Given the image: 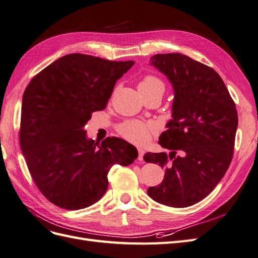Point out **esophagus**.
I'll return each instance as SVG.
<instances>
[{
	"label": "esophagus",
	"instance_id": "34e87169",
	"mask_svg": "<svg viewBox=\"0 0 258 258\" xmlns=\"http://www.w3.org/2000/svg\"><path fill=\"white\" fill-rule=\"evenodd\" d=\"M144 154H145V150L144 149H138V160L143 161L144 160Z\"/></svg>",
	"mask_w": 258,
	"mask_h": 258
}]
</instances>
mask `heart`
Listing matches in <instances>:
<instances>
[{
	"instance_id": "b5f03b06",
	"label": "heart",
	"mask_w": 258,
	"mask_h": 258,
	"mask_svg": "<svg viewBox=\"0 0 258 258\" xmlns=\"http://www.w3.org/2000/svg\"><path fill=\"white\" fill-rule=\"evenodd\" d=\"M141 93L160 92L164 94L165 86L160 79L154 76L145 77L138 84ZM157 127L153 124H146L141 121H126L119 127L120 135L127 142L138 146H145L150 142L152 135L156 134Z\"/></svg>"
}]
</instances>
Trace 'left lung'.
Here are the masks:
<instances>
[{
    "instance_id": "obj_1",
    "label": "left lung",
    "mask_w": 258,
    "mask_h": 258,
    "mask_svg": "<svg viewBox=\"0 0 258 258\" xmlns=\"http://www.w3.org/2000/svg\"><path fill=\"white\" fill-rule=\"evenodd\" d=\"M150 64L174 91L172 119L159 144L171 150L147 152L144 160L165 170L148 196L158 203L187 208L209 196L222 180L233 156L238 113L218 73L186 55L157 54Z\"/></svg>"
}]
</instances>
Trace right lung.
<instances>
[{
	"mask_svg": "<svg viewBox=\"0 0 258 258\" xmlns=\"http://www.w3.org/2000/svg\"><path fill=\"white\" fill-rule=\"evenodd\" d=\"M135 62L69 54L51 62L27 86L21 105V151L36 187L48 201L80 210L99 201L113 164L137 159L133 145L117 137L87 138L92 112L104 110L115 82Z\"/></svg>",
	"mask_w": 258,
	"mask_h": 258,
	"instance_id": "1",
	"label": "right lung"
}]
</instances>
